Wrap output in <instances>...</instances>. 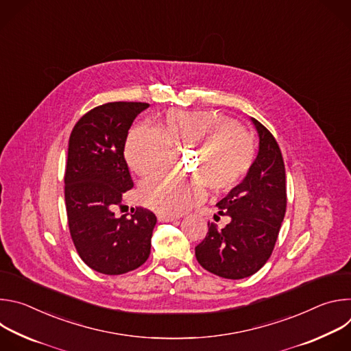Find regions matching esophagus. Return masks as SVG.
<instances>
[{
    "label": "esophagus",
    "mask_w": 351,
    "mask_h": 351,
    "mask_svg": "<svg viewBox=\"0 0 351 351\" xmlns=\"http://www.w3.org/2000/svg\"><path fill=\"white\" fill-rule=\"evenodd\" d=\"M179 217L176 215H169V214H158V221L160 222H172L175 219H178Z\"/></svg>",
    "instance_id": "34e87169"
}]
</instances>
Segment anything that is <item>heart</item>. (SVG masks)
Instances as JSON below:
<instances>
[{
	"mask_svg": "<svg viewBox=\"0 0 351 351\" xmlns=\"http://www.w3.org/2000/svg\"><path fill=\"white\" fill-rule=\"evenodd\" d=\"M171 147L197 148L191 172L195 178L180 180L165 176L141 184V202L162 214H182L206 195L226 193L237 186L254 161V145L239 125L215 112L169 111L157 130L138 126L126 140L129 167L144 178L160 175L168 165Z\"/></svg>",
	"mask_w": 351,
	"mask_h": 351,
	"instance_id": "1",
	"label": "heart"
}]
</instances>
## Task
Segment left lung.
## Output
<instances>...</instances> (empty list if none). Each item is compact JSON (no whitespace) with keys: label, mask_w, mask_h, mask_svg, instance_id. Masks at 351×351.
I'll use <instances>...</instances> for the list:
<instances>
[{"label":"left lung","mask_w":351,"mask_h":351,"mask_svg":"<svg viewBox=\"0 0 351 351\" xmlns=\"http://www.w3.org/2000/svg\"><path fill=\"white\" fill-rule=\"evenodd\" d=\"M258 154L244 176L221 202L219 215L230 222L223 229L208 223L206 239L195 247L198 264L226 279L252 276L272 254L286 213V175L280 148L257 119ZM217 217V215H215Z\"/></svg>","instance_id":"1"}]
</instances>
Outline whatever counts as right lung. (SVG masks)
Returning <instances> with one entry per match:
<instances>
[{
  "mask_svg": "<svg viewBox=\"0 0 351 351\" xmlns=\"http://www.w3.org/2000/svg\"><path fill=\"white\" fill-rule=\"evenodd\" d=\"M147 103H108L75 125L65 171V204L73 244L91 269L122 275L143 265L152 250L157 217L137 208L115 217L122 195L133 187L123 156L128 132Z\"/></svg>",
  "mask_w": 351,
  "mask_h": 351,
  "instance_id": "right-lung-1",
  "label": "right lung"
}]
</instances>
